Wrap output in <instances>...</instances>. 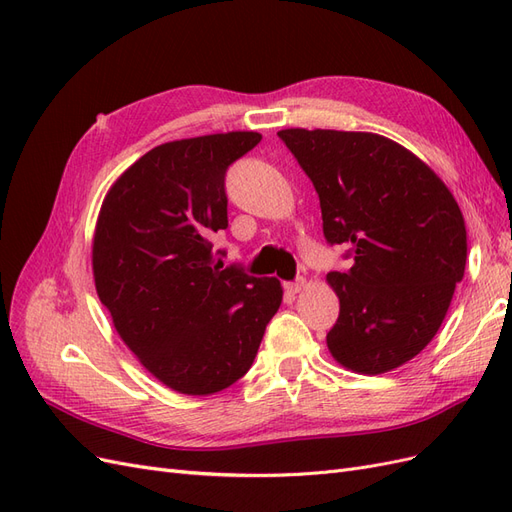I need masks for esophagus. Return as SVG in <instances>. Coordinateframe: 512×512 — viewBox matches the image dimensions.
I'll return each instance as SVG.
<instances>
[{"label": "esophagus", "mask_w": 512, "mask_h": 512, "mask_svg": "<svg viewBox=\"0 0 512 512\" xmlns=\"http://www.w3.org/2000/svg\"><path fill=\"white\" fill-rule=\"evenodd\" d=\"M284 288H286V292H288V294H299V292L305 288V282H303V280H297V282H286V284H284Z\"/></svg>", "instance_id": "34e87169"}]
</instances>
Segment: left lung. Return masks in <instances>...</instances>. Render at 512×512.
<instances>
[{
  "label": "left lung",
  "instance_id": "8db88e82",
  "mask_svg": "<svg viewBox=\"0 0 512 512\" xmlns=\"http://www.w3.org/2000/svg\"><path fill=\"white\" fill-rule=\"evenodd\" d=\"M277 136L314 183L324 237L346 243L354 260L346 273L327 275L339 299L329 352L356 374L401 367L438 333L466 271L455 196L386 136L305 128Z\"/></svg>",
  "mask_w": 512,
  "mask_h": 512
}]
</instances>
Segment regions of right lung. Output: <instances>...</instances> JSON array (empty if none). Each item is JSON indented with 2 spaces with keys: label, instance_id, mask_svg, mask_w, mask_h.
I'll list each match as a JSON object with an SVG mask.
<instances>
[{
  "label": "right lung",
  "instance_id": "obj_1",
  "mask_svg": "<svg viewBox=\"0 0 512 512\" xmlns=\"http://www.w3.org/2000/svg\"><path fill=\"white\" fill-rule=\"evenodd\" d=\"M260 138L226 132L153 147L100 207L98 297L123 344L181 395H213L243 378L282 305L280 280L224 269L211 243L228 228L226 168Z\"/></svg>",
  "mask_w": 512,
  "mask_h": 512
}]
</instances>
